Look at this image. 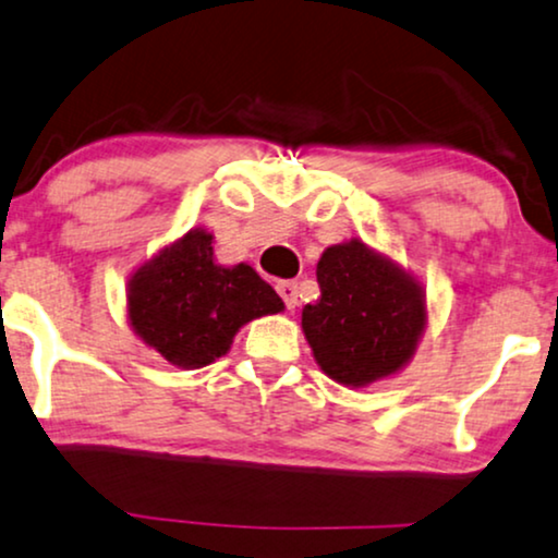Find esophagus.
<instances>
[{"label": "esophagus", "instance_id": "obj_1", "mask_svg": "<svg viewBox=\"0 0 558 558\" xmlns=\"http://www.w3.org/2000/svg\"><path fill=\"white\" fill-rule=\"evenodd\" d=\"M277 292L287 311H294V307H298V284H294V281H279Z\"/></svg>", "mask_w": 558, "mask_h": 558}]
</instances>
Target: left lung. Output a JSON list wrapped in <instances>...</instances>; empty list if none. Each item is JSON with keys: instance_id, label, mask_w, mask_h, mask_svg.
<instances>
[{"instance_id": "left-lung-1", "label": "left lung", "mask_w": 558, "mask_h": 558, "mask_svg": "<svg viewBox=\"0 0 558 558\" xmlns=\"http://www.w3.org/2000/svg\"><path fill=\"white\" fill-rule=\"evenodd\" d=\"M320 298L302 311L315 362L343 385H367L401 369L424 331V294L401 268L360 240L318 260Z\"/></svg>"}]
</instances>
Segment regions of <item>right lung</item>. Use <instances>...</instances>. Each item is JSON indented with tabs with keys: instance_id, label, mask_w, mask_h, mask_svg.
<instances>
[{
	"instance_id": "obj_1",
	"label": "right lung",
	"mask_w": 558,
	"mask_h": 558,
	"mask_svg": "<svg viewBox=\"0 0 558 558\" xmlns=\"http://www.w3.org/2000/svg\"><path fill=\"white\" fill-rule=\"evenodd\" d=\"M281 307L279 294L251 266H217L204 230L165 247L129 284L134 331L178 367L215 362L243 323Z\"/></svg>"
}]
</instances>
